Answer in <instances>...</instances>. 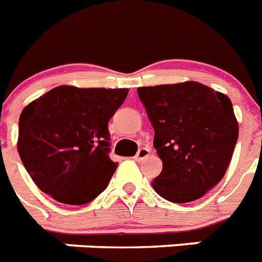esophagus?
I'll use <instances>...</instances> for the list:
<instances>
[{
    "mask_svg": "<svg viewBox=\"0 0 262 262\" xmlns=\"http://www.w3.org/2000/svg\"><path fill=\"white\" fill-rule=\"evenodd\" d=\"M148 155H150V148H147V147H142V148H140V150L136 152L135 159L136 161H143V159H146Z\"/></svg>",
    "mask_w": 262,
    "mask_h": 262,
    "instance_id": "1",
    "label": "esophagus"
}]
</instances>
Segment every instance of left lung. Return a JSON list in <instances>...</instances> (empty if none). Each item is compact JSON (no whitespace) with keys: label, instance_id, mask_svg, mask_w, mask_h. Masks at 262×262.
Instances as JSON below:
<instances>
[{"label":"left lung","instance_id":"obj_1","mask_svg":"<svg viewBox=\"0 0 262 262\" xmlns=\"http://www.w3.org/2000/svg\"><path fill=\"white\" fill-rule=\"evenodd\" d=\"M138 94L163 162L154 190L175 204L204 196L224 178L238 138L230 99L198 81L140 87Z\"/></svg>","mask_w":262,"mask_h":262}]
</instances>
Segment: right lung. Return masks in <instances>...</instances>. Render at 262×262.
Here are the masks:
<instances>
[{
  "instance_id": "add662e5",
  "label": "right lung",
  "mask_w": 262,
  "mask_h": 262,
  "mask_svg": "<svg viewBox=\"0 0 262 262\" xmlns=\"http://www.w3.org/2000/svg\"><path fill=\"white\" fill-rule=\"evenodd\" d=\"M127 88L60 85L24 108L17 150L41 191L66 205H84L103 193L118 163L108 157V120Z\"/></svg>"
}]
</instances>
